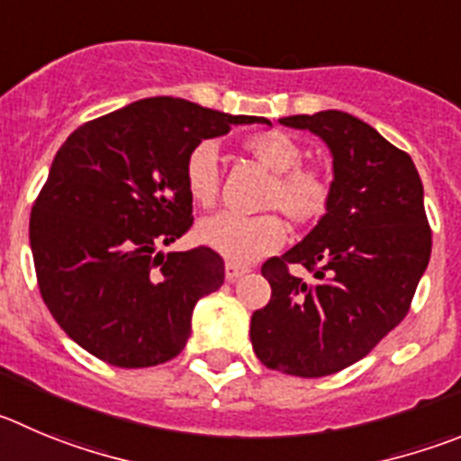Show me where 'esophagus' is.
<instances>
[{
    "label": "esophagus",
    "mask_w": 461,
    "mask_h": 461,
    "mask_svg": "<svg viewBox=\"0 0 461 461\" xmlns=\"http://www.w3.org/2000/svg\"><path fill=\"white\" fill-rule=\"evenodd\" d=\"M245 273H248V268H243V266H236V264H227L225 266V279L230 284H234L236 279L243 277Z\"/></svg>",
    "instance_id": "1"
}]
</instances>
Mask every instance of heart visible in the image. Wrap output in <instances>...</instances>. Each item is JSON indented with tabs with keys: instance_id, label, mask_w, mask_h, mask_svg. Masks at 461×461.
I'll return each mask as SVG.
<instances>
[{
	"instance_id": "heart-1",
	"label": "heart",
	"mask_w": 461,
	"mask_h": 461,
	"mask_svg": "<svg viewBox=\"0 0 461 461\" xmlns=\"http://www.w3.org/2000/svg\"><path fill=\"white\" fill-rule=\"evenodd\" d=\"M243 148L268 167L273 182L264 195V206L282 209L294 222H313L328 211L332 186L316 167H304V149L294 136L282 131L252 133L243 140ZM184 184L197 206H211L221 188L218 170V145L200 140L193 145L184 163ZM197 243L213 250L230 264L248 266L279 250L286 239V227L277 213L239 216L222 211L197 222Z\"/></svg>"
}]
</instances>
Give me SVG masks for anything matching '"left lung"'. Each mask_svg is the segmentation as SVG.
Masks as SVG:
<instances>
[{"instance_id": "left-lung-1", "label": "left lung", "mask_w": 461, "mask_h": 461, "mask_svg": "<svg viewBox=\"0 0 461 461\" xmlns=\"http://www.w3.org/2000/svg\"><path fill=\"white\" fill-rule=\"evenodd\" d=\"M279 122L328 145L332 197L298 245L261 266L273 294L252 313V348L275 371L332 375L366 357L410 312L432 252L423 184L410 154L355 115L318 111ZM291 263L317 282L294 278Z\"/></svg>"}]
</instances>
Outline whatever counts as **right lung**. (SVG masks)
<instances>
[{"instance_id":"right-lung-1","label":"right lung","mask_w":461,"mask_h":461,"mask_svg":"<svg viewBox=\"0 0 461 461\" xmlns=\"http://www.w3.org/2000/svg\"><path fill=\"white\" fill-rule=\"evenodd\" d=\"M268 124L148 97L81 124L51 161L29 221L38 286L63 332L120 368L177 357L197 300L225 282L209 248L158 252L193 225L184 163L234 124Z\"/></svg>"}]
</instances>
